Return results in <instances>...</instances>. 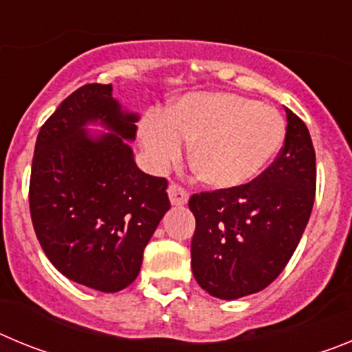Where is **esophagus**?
<instances>
[{
  "instance_id": "obj_1",
  "label": "esophagus",
  "mask_w": 352,
  "mask_h": 352,
  "mask_svg": "<svg viewBox=\"0 0 352 352\" xmlns=\"http://www.w3.org/2000/svg\"><path fill=\"white\" fill-rule=\"evenodd\" d=\"M167 194H169V201L173 206H185L186 201H188V194H186L185 188H182L179 185H169L167 188Z\"/></svg>"
}]
</instances>
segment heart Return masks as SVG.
Wrapping results in <instances>:
<instances>
[{
    "label": "heart",
    "instance_id": "b5f03b06",
    "mask_svg": "<svg viewBox=\"0 0 352 352\" xmlns=\"http://www.w3.org/2000/svg\"><path fill=\"white\" fill-rule=\"evenodd\" d=\"M149 164L164 169L190 142L188 162L211 188L231 190L259 176L280 149L284 120L270 105L227 91L188 93L166 114L149 113L139 125Z\"/></svg>",
    "mask_w": 352,
    "mask_h": 352
}]
</instances>
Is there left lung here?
<instances>
[{
	"instance_id": "8db88e82",
	"label": "left lung",
	"mask_w": 352,
	"mask_h": 352,
	"mask_svg": "<svg viewBox=\"0 0 352 352\" xmlns=\"http://www.w3.org/2000/svg\"><path fill=\"white\" fill-rule=\"evenodd\" d=\"M285 142L248 185L192 195V272L208 294L238 300L268 287L296 250L316 197V151L307 125L285 107Z\"/></svg>"
}]
</instances>
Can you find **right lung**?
Listing matches in <instances>:
<instances>
[{
    "label": "right lung",
    "instance_id": "1",
    "mask_svg": "<svg viewBox=\"0 0 352 352\" xmlns=\"http://www.w3.org/2000/svg\"><path fill=\"white\" fill-rule=\"evenodd\" d=\"M138 114L111 84H86L40 129L31 166L30 211L36 238L67 278L102 292L129 287L142 252L170 208L167 179L133 160ZM88 124L108 130L89 134Z\"/></svg>",
    "mask_w": 352,
    "mask_h": 352
}]
</instances>
